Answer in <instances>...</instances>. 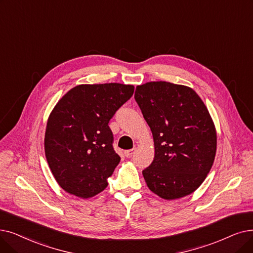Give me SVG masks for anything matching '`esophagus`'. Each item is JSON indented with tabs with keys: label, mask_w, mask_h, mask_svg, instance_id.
I'll list each match as a JSON object with an SVG mask.
<instances>
[{
	"label": "esophagus",
	"mask_w": 253,
	"mask_h": 253,
	"mask_svg": "<svg viewBox=\"0 0 253 253\" xmlns=\"http://www.w3.org/2000/svg\"><path fill=\"white\" fill-rule=\"evenodd\" d=\"M124 154H125V156L127 157V158H129V157H131L134 154V150H128V151H125L124 152Z\"/></svg>",
	"instance_id": "34e87169"
}]
</instances>
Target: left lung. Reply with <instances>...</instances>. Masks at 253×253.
Masks as SVG:
<instances>
[{"instance_id":"obj_1","label":"left lung","mask_w":253,"mask_h":253,"mask_svg":"<svg viewBox=\"0 0 253 253\" xmlns=\"http://www.w3.org/2000/svg\"><path fill=\"white\" fill-rule=\"evenodd\" d=\"M134 98L155 147L153 162L142 170L149 189L168 201L189 195L215 159L217 135L208 108L191 87L168 82L137 85Z\"/></svg>"}]
</instances>
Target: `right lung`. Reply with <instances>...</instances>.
Segmentation results:
<instances>
[{"instance_id": "obj_1", "label": "right lung", "mask_w": 253, "mask_h": 253, "mask_svg": "<svg viewBox=\"0 0 253 253\" xmlns=\"http://www.w3.org/2000/svg\"><path fill=\"white\" fill-rule=\"evenodd\" d=\"M133 92V85L117 83L80 84L54 106L44 150L53 177L66 192L89 199L107 187L121 160L108 123Z\"/></svg>"}]
</instances>
